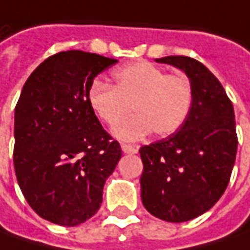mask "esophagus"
Returning <instances> with one entry per match:
<instances>
[{
	"label": "esophagus",
	"mask_w": 250,
	"mask_h": 250,
	"mask_svg": "<svg viewBox=\"0 0 250 250\" xmlns=\"http://www.w3.org/2000/svg\"><path fill=\"white\" fill-rule=\"evenodd\" d=\"M122 150L127 154H135L138 152V147L132 146V145H127V144H122Z\"/></svg>",
	"instance_id": "obj_1"
}]
</instances>
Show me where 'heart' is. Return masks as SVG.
I'll use <instances>...</instances> for the list:
<instances>
[{"label": "heart", "mask_w": 250, "mask_h": 250, "mask_svg": "<svg viewBox=\"0 0 250 250\" xmlns=\"http://www.w3.org/2000/svg\"><path fill=\"white\" fill-rule=\"evenodd\" d=\"M115 84L94 81L87 90L90 108L106 125H115L131 110L137 113L112 128L122 141H138L156 132L167 137L188 120L193 87L188 76L166 74L149 61H137L113 71Z\"/></svg>", "instance_id": "1"}]
</instances>
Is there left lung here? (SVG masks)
I'll list each match as a JSON object with an SVG mask.
<instances>
[{
  "label": "left lung",
  "mask_w": 250,
  "mask_h": 250,
  "mask_svg": "<svg viewBox=\"0 0 250 250\" xmlns=\"http://www.w3.org/2000/svg\"><path fill=\"white\" fill-rule=\"evenodd\" d=\"M156 62L186 74L193 106L178 131L139 149L141 198L153 216L182 223L210 209L229 185L238 147L234 108L218 78L200 61L167 56Z\"/></svg>",
  "instance_id": "obj_1"
}]
</instances>
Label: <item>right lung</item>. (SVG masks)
Masks as SVG:
<instances>
[{"label": "right lung", "instance_id": "add662e5", "mask_svg": "<svg viewBox=\"0 0 250 250\" xmlns=\"http://www.w3.org/2000/svg\"><path fill=\"white\" fill-rule=\"evenodd\" d=\"M116 59L68 50L41 62L15 108L13 164L27 203L54 225L78 226L100 209L104 185L122 157L87 101Z\"/></svg>", "mask_w": 250, "mask_h": 250}]
</instances>
